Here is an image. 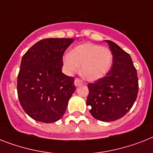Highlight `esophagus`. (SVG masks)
<instances>
[{
  "mask_svg": "<svg viewBox=\"0 0 153 153\" xmlns=\"http://www.w3.org/2000/svg\"><path fill=\"white\" fill-rule=\"evenodd\" d=\"M81 84H82V81L80 79H79V78H76L75 80H74V85H75V86H78V85H81Z\"/></svg>",
  "mask_w": 153,
  "mask_h": 153,
  "instance_id": "esophagus-1",
  "label": "esophagus"
}]
</instances>
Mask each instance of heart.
Instances as JSON below:
<instances>
[{
    "label": "heart",
    "instance_id": "obj_1",
    "mask_svg": "<svg viewBox=\"0 0 153 153\" xmlns=\"http://www.w3.org/2000/svg\"><path fill=\"white\" fill-rule=\"evenodd\" d=\"M113 54L111 49L93 43H84L66 53L63 58L65 71L71 74L79 70L89 81L101 79L108 72L112 64Z\"/></svg>",
    "mask_w": 153,
    "mask_h": 153
}]
</instances>
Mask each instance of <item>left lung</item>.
Returning a JSON list of instances; mask_svg holds the SVG:
<instances>
[{
  "instance_id": "left-lung-1",
  "label": "left lung",
  "mask_w": 153,
  "mask_h": 153,
  "mask_svg": "<svg viewBox=\"0 0 153 153\" xmlns=\"http://www.w3.org/2000/svg\"><path fill=\"white\" fill-rule=\"evenodd\" d=\"M113 54L111 70L101 79L89 83L86 105L96 120H119L132 108L138 94L137 70L128 53L118 45L107 40Z\"/></svg>"
}]
</instances>
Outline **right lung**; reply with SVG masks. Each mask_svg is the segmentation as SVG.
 Returning <instances> with one entry per match:
<instances>
[{"instance_id": "1", "label": "right lung", "mask_w": 153, "mask_h": 153, "mask_svg": "<svg viewBox=\"0 0 153 153\" xmlns=\"http://www.w3.org/2000/svg\"><path fill=\"white\" fill-rule=\"evenodd\" d=\"M72 38H46L22 58L17 94L23 109L34 120L54 123L61 119L75 90L74 77L62 73L63 56Z\"/></svg>"}]
</instances>
